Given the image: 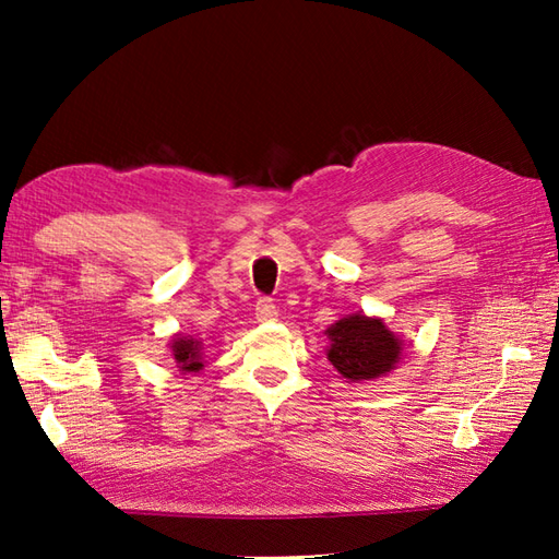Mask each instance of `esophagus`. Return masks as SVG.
<instances>
[{"label": "esophagus", "instance_id": "obj_1", "mask_svg": "<svg viewBox=\"0 0 559 559\" xmlns=\"http://www.w3.org/2000/svg\"><path fill=\"white\" fill-rule=\"evenodd\" d=\"M257 317L261 319V322H271V319H276L278 310H276V305H273V300L261 298L257 302Z\"/></svg>", "mask_w": 559, "mask_h": 559}]
</instances>
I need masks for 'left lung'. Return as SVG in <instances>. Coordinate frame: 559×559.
<instances>
[{
  "mask_svg": "<svg viewBox=\"0 0 559 559\" xmlns=\"http://www.w3.org/2000/svg\"><path fill=\"white\" fill-rule=\"evenodd\" d=\"M326 334L331 338L329 360L350 382L382 377L399 362L401 343L382 319L346 317L338 319Z\"/></svg>",
  "mask_w": 559,
  "mask_h": 559,
  "instance_id": "obj_1",
  "label": "left lung"
}]
</instances>
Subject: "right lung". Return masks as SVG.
Segmentation results:
<instances>
[{"mask_svg":"<svg viewBox=\"0 0 559 559\" xmlns=\"http://www.w3.org/2000/svg\"><path fill=\"white\" fill-rule=\"evenodd\" d=\"M173 355L177 365L182 367V372H197L201 370V343L194 338H177L173 343Z\"/></svg>","mask_w":559,"mask_h":559,"instance_id":"obj_1","label":"right lung"}]
</instances>
